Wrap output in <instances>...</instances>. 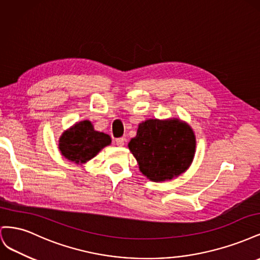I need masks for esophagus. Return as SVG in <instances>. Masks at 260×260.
<instances>
[{
	"instance_id": "34e87169",
	"label": "esophagus",
	"mask_w": 260,
	"mask_h": 260,
	"mask_svg": "<svg viewBox=\"0 0 260 260\" xmlns=\"http://www.w3.org/2000/svg\"><path fill=\"white\" fill-rule=\"evenodd\" d=\"M116 144L118 146H122L124 144V139L123 138H117L116 139Z\"/></svg>"
}]
</instances>
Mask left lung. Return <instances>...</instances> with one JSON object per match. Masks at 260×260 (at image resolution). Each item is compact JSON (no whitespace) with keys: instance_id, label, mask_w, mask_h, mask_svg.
Listing matches in <instances>:
<instances>
[{"instance_id":"obj_1","label":"left lung","mask_w":260,"mask_h":260,"mask_svg":"<svg viewBox=\"0 0 260 260\" xmlns=\"http://www.w3.org/2000/svg\"><path fill=\"white\" fill-rule=\"evenodd\" d=\"M129 148L141 172L158 182L177 177L190 167L195 152V136L187 124L177 119H149L140 123Z\"/></svg>"}]
</instances>
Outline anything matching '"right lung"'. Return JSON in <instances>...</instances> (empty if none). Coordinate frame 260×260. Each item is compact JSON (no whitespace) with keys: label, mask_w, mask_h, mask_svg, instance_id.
I'll list each match as a JSON object with an SVG mask.
<instances>
[{"label":"right lung","mask_w":260,"mask_h":260,"mask_svg":"<svg viewBox=\"0 0 260 260\" xmlns=\"http://www.w3.org/2000/svg\"><path fill=\"white\" fill-rule=\"evenodd\" d=\"M111 137L93 129L90 121L84 120L62 133L59 149L67 159L83 164L93 158L102 148L111 144Z\"/></svg>","instance_id":"obj_1"}]
</instances>
